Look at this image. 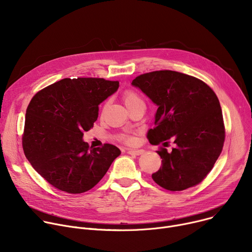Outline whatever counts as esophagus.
<instances>
[{
  "label": "esophagus",
  "mask_w": 252,
  "mask_h": 252,
  "mask_svg": "<svg viewBox=\"0 0 252 252\" xmlns=\"http://www.w3.org/2000/svg\"><path fill=\"white\" fill-rule=\"evenodd\" d=\"M127 154L132 155V156H139V155L143 154V151L142 150H127Z\"/></svg>",
  "instance_id": "esophagus-1"
}]
</instances>
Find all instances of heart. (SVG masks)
Returning <instances> with one entry per match:
<instances>
[{
    "instance_id": "1",
    "label": "heart",
    "mask_w": 252,
    "mask_h": 252,
    "mask_svg": "<svg viewBox=\"0 0 252 252\" xmlns=\"http://www.w3.org/2000/svg\"><path fill=\"white\" fill-rule=\"evenodd\" d=\"M123 98H124V101H125V103H126L127 109H129V107L133 106L134 104L143 102L142 99H141V97H140V95H139L135 91H133V90H127V91H126L125 94H124ZM124 139H125V141H126L127 143H133V141H134V139H133L131 136H129V135H125V136H124Z\"/></svg>"
}]
</instances>
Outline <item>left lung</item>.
I'll list each match as a JSON object with an SVG mask.
<instances>
[{
	"label": "left lung",
	"instance_id": "1",
	"mask_svg": "<svg viewBox=\"0 0 252 252\" xmlns=\"http://www.w3.org/2000/svg\"><path fill=\"white\" fill-rule=\"evenodd\" d=\"M132 86L158 106L155 127L148 132L161 166L153 173L164 189L181 191L200 184L221 154L225 127L220 100L204 82L174 70H156L136 77ZM169 139L177 147L168 153Z\"/></svg>",
	"mask_w": 252,
	"mask_h": 252
}]
</instances>
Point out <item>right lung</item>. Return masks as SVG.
Returning a JSON list of instances; mask_svg holds the SVG:
<instances>
[{
    "label": "right lung",
    "instance_id": "1",
    "mask_svg": "<svg viewBox=\"0 0 252 252\" xmlns=\"http://www.w3.org/2000/svg\"><path fill=\"white\" fill-rule=\"evenodd\" d=\"M119 87L118 81L100 78L63 79L31 99L23 150L34 170L57 189L74 194L92 189L121 155L114 145L90 148L83 140L97 120L98 104Z\"/></svg>",
    "mask_w": 252,
    "mask_h": 252
}]
</instances>
